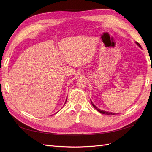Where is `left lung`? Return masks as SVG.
I'll return each mask as SVG.
<instances>
[{"mask_svg":"<svg viewBox=\"0 0 152 152\" xmlns=\"http://www.w3.org/2000/svg\"><path fill=\"white\" fill-rule=\"evenodd\" d=\"M135 43L138 45V46L140 48H141V45H140V44L138 43V42H135ZM91 104H92V105L93 106V107L95 108V109H96L98 110V111L99 112H100L101 113H103V114H105V115H115L116 113H113V112H107V111H105V110H101V109H99V108H98L97 107H96V106L93 104V103L91 102Z\"/></svg>","mask_w":152,"mask_h":152,"instance_id":"8db88e82","label":"left lung"}]
</instances>
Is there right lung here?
Masks as SVG:
<instances>
[{
	"mask_svg": "<svg viewBox=\"0 0 152 152\" xmlns=\"http://www.w3.org/2000/svg\"><path fill=\"white\" fill-rule=\"evenodd\" d=\"M66 99H67V98H66ZM66 102H65V103H66Z\"/></svg>",
	"mask_w": 152,
	"mask_h": 152,
	"instance_id": "add662e5",
	"label": "right lung"
}]
</instances>
